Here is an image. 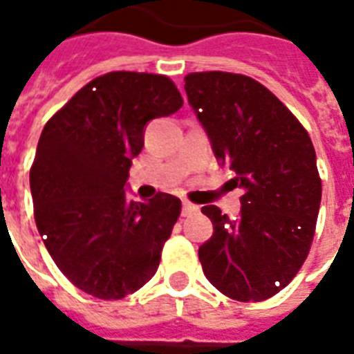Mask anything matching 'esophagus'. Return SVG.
<instances>
[{
    "mask_svg": "<svg viewBox=\"0 0 354 354\" xmlns=\"http://www.w3.org/2000/svg\"><path fill=\"white\" fill-rule=\"evenodd\" d=\"M196 211H198V205L191 204L189 200H183V209H182V215L183 216L193 215V213H196Z\"/></svg>",
    "mask_w": 354,
    "mask_h": 354,
    "instance_id": "34e87169",
    "label": "esophagus"
}]
</instances>
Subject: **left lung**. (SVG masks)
Segmentation results:
<instances>
[{"mask_svg": "<svg viewBox=\"0 0 354 354\" xmlns=\"http://www.w3.org/2000/svg\"><path fill=\"white\" fill-rule=\"evenodd\" d=\"M189 102L216 160L244 189L241 215L202 207L213 235L198 248L205 277L236 301H263L290 283L313 246L322 178L308 132L252 77L226 71L185 75Z\"/></svg>", "mask_w": 354, "mask_h": 354, "instance_id": "left-lung-1", "label": "left lung"}]
</instances>
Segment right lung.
Listing matches in <instances>:
<instances>
[{
  "label": "right lung",
  "mask_w": 354,
  "mask_h": 354,
  "mask_svg": "<svg viewBox=\"0 0 354 354\" xmlns=\"http://www.w3.org/2000/svg\"><path fill=\"white\" fill-rule=\"evenodd\" d=\"M165 75L112 71L80 88L41 130L30 167L35 221L58 270L86 294L122 299L150 281L182 202L127 198L143 128L180 110Z\"/></svg>",
  "instance_id": "right-lung-1"
}]
</instances>
